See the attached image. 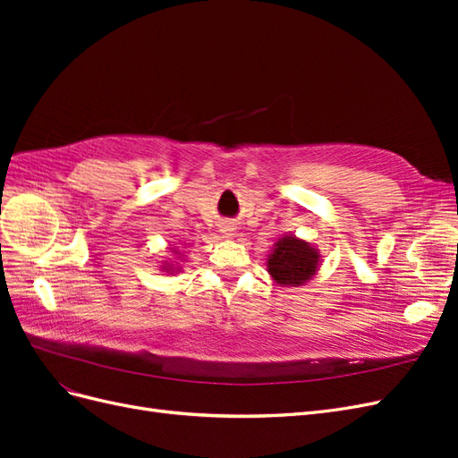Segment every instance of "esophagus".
Returning a JSON list of instances; mask_svg holds the SVG:
<instances>
[{"mask_svg": "<svg viewBox=\"0 0 458 458\" xmlns=\"http://www.w3.org/2000/svg\"><path fill=\"white\" fill-rule=\"evenodd\" d=\"M221 233H224L225 237H231V234H234V227L229 225V224H225V225H221Z\"/></svg>", "mask_w": 458, "mask_h": 458, "instance_id": "obj_1", "label": "esophagus"}]
</instances>
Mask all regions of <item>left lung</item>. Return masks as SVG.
Segmentation results:
<instances>
[{"label":"left lung","mask_w":458,"mask_h":458,"mask_svg":"<svg viewBox=\"0 0 458 458\" xmlns=\"http://www.w3.org/2000/svg\"><path fill=\"white\" fill-rule=\"evenodd\" d=\"M267 273L279 286H303L317 275L321 267L318 248L296 234H283L275 241L266 259Z\"/></svg>","instance_id":"1"}]
</instances>
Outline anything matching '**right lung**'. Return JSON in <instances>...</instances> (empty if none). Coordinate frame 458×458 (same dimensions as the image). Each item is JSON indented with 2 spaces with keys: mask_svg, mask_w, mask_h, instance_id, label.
Listing matches in <instances>:
<instances>
[{
  "mask_svg": "<svg viewBox=\"0 0 458 458\" xmlns=\"http://www.w3.org/2000/svg\"><path fill=\"white\" fill-rule=\"evenodd\" d=\"M170 252L174 254L172 258L160 261V271L165 273V275H174V273L182 271L183 267L179 266V261H185V259H183V254H185V252L179 250V246H174V244H172V246H170Z\"/></svg>",
  "mask_w": 458,
  "mask_h": 458,
  "instance_id": "right-lung-1",
  "label": "right lung"
}]
</instances>
